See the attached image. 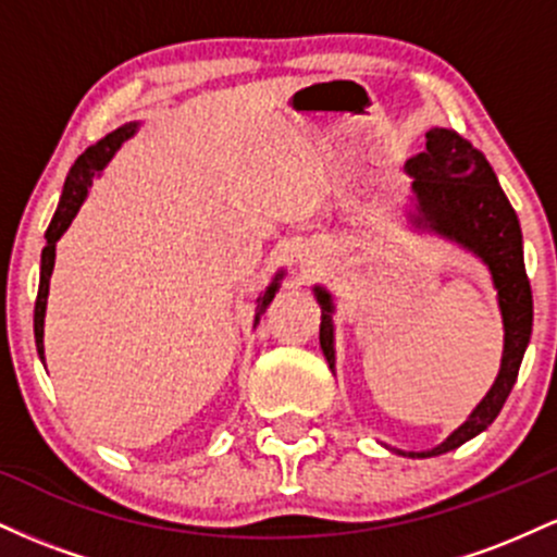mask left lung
I'll list each match as a JSON object with an SVG mask.
<instances>
[{
    "instance_id": "obj_1",
    "label": "left lung",
    "mask_w": 557,
    "mask_h": 557,
    "mask_svg": "<svg viewBox=\"0 0 557 557\" xmlns=\"http://www.w3.org/2000/svg\"><path fill=\"white\" fill-rule=\"evenodd\" d=\"M413 177V194L419 201V225H430L445 238L461 243L490 267L492 283L497 287V304L503 311L505 348L500 374L484 400L479 403L466 424L458 426L443 445L426 453H408L411 458L443 456L469 443L497 419L516 385L519 367L532 337V287H529L527 267H523V243L519 216L503 194L487 157L471 140L447 127H432L426 133L424 151L406 162ZM317 300L322 304V327L319 343L327 356L330 369L335 367L332 350V298L327 290L317 287ZM406 456V453H403Z\"/></svg>"
}]
</instances>
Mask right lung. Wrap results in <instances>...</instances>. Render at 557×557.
<instances>
[{"mask_svg": "<svg viewBox=\"0 0 557 557\" xmlns=\"http://www.w3.org/2000/svg\"><path fill=\"white\" fill-rule=\"evenodd\" d=\"M133 133H136V123H127L123 127H117V131H112L110 136L101 138L99 144L88 146V149L83 151L78 159H75V164L67 172V181H65V188H62L60 207H57L52 222H49L47 246H44V251H41V280H38V296H36V309H34L36 348H38V356H41V361H44V314H47L49 277H52V270H54V246H57V240H60L62 233H65V230L70 227L73 216L78 214L83 198L88 196V185H91L96 172H99L107 162H110V159L114 157V151L120 149V144L131 138ZM280 277H283V274H277V277H274V283L259 296V314L267 309V306L272 304ZM259 314H257V322H259Z\"/></svg>", "mask_w": 557, "mask_h": 557, "instance_id": "obj_1", "label": "right lung"}]
</instances>
